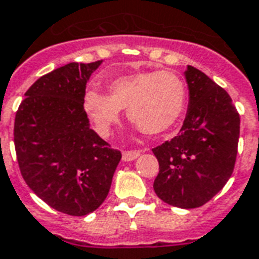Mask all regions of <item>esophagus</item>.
<instances>
[{"label":"esophagus","instance_id":"34e87169","mask_svg":"<svg viewBox=\"0 0 259 259\" xmlns=\"http://www.w3.org/2000/svg\"><path fill=\"white\" fill-rule=\"evenodd\" d=\"M140 153H141L140 151H125L123 152V155H122V159L125 161L136 160L138 156H140Z\"/></svg>","mask_w":259,"mask_h":259}]
</instances>
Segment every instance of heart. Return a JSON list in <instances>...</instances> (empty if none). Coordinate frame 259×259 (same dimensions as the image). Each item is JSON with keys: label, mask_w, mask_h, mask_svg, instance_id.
Here are the masks:
<instances>
[{"label": "heart", "mask_w": 259, "mask_h": 259, "mask_svg": "<svg viewBox=\"0 0 259 259\" xmlns=\"http://www.w3.org/2000/svg\"><path fill=\"white\" fill-rule=\"evenodd\" d=\"M110 94L96 88L85 91L82 106L100 136L107 137L119 122L123 108L127 118L147 134H160L172 127L186 104V85L168 70L125 74L108 82Z\"/></svg>", "instance_id": "heart-1"}]
</instances>
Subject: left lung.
<instances>
[{
	"instance_id": "8db88e82",
	"label": "left lung",
	"mask_w": 259,
	"mask_h": 259,
	"mask_svg": "<svg viewBox=\"0 0 259 259\" xmlns=\"http://www.w3.org/2000/svg\"><path fill=\"white\" fill-rule=\"evenodd\" d=\"M189 108L181 133L152 149L159 161L157 197L177 208H198L234 172L240 116L227 91L187 65Z\"/></svg>"
}]
</instances>
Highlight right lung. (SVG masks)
<instances>
[{"instance_id": "1", "label": "right lung", "mask_w": 259, "mask_h": 259, "mask_svg": "<svg viewBox=\"0 0 259 259\" xmlns=\"http://www.w3.org/2000/svg\"><path fill=\"white\" fill-rule=\"evenodd\" d=\"M102 61L70 64L37 78L15 118L20 172L35 194L58 212L85 216L103 204L121 152L90 127L82 98Z\"/></svg>"}]
</instances>
